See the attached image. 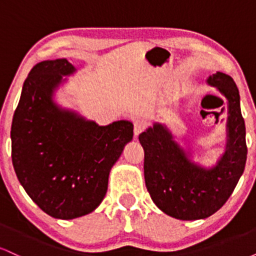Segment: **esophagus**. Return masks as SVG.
<instances>
[{
	"label": "esophagus",
	"instance_id": "1",
	"mask_svg": "<svg viewBox=\"0 0 256 256\" xmlns=\"http://www.w3.org/2000/svg\"><path fill=\"white\" fill-rule=\"evenodd\" d=\"M146 122H143V120L140 119H137L136 122H134V137H138V134H140L142 131H144L146 128Z\"/></svg>",
	"mask_w": 256,
	"mask_h": 256
}]
</instances>
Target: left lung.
<instances>
[{"label": "left lung", "instance_id": "8db88e82", "mask_svg": "<svg viewBox=\"0 0 256 256\" xmlns=\"http://www.w3.org/2000/svg\"><path fill=\"white\" fill-rule=\"evenodd\" d=\"M206 83L228 102L225 150L214 165L195 162L192 146H180L161 122H154L138 137L144 149V179L152 202L179 220L204 219L219 210L246 167L248 150L238 89L234 79L222 72L210 76Z\"/></svg>", "mask_w": 256, "mask_h": 256}]
</instances>
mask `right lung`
<instances>
[{"label":"right lung","instance_id":"right-lung-1","mask_svg":"<svg viewBox=\"0 0 256 256\" xmlns=\"http://www.w3.org/2000/svg\"><path fill=\"white\" fill-rule=\"evenodd\" d=\"M77 72L67 58L37 64L24 82L12 122V161L20 184L43 212L56 219L98 207L114 164L134 137V124L101 126L55 101Z\"/></svg>","mask_w":256,"mask_h":256}]
</instances>
